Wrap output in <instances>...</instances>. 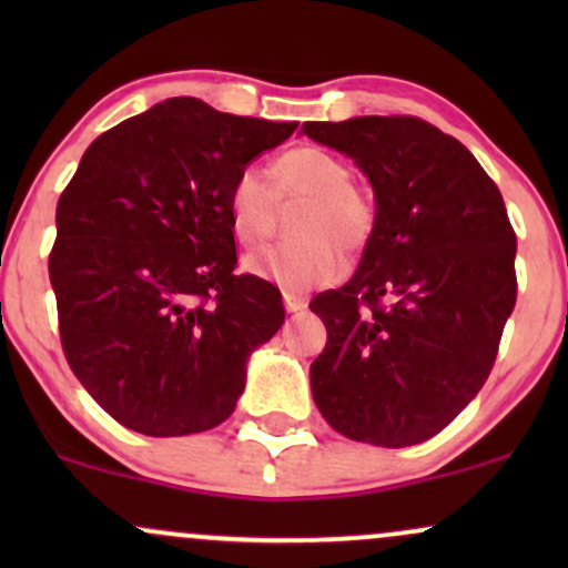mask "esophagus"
<instances>
[{
  "mask_svg": "<svg viewBox=\"0 0 568 568\" xmlns=\"http://www.w3.org/2000/svg\"><path fill=\"white\" fill-rule=\"evenodd\" d=\"M283 304H285V310H288V312H302L306 306V296H302V293L285 291L283 293Z\"/></svg>",
  "mask_w": 568,
  "mask_h": 568,
  "instance_id": "esophagus-1",
  "label": "esophagus"
}]
</instances>
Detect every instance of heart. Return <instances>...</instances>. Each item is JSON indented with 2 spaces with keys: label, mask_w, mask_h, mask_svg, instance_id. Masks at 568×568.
Instances as JSON below:
<instances>
[{
  "label": "heart",
  "mask_w": 568,
  "mask_h": 568,
  "mask_svg": "<svg viewBox=\"0 0 568 568\" xmlns=\"http://www.w3.org/2000/svg\"><path fill=\"white\" fill-rule=\"evenodd\" d=\"M272 186L245 168L230 186V221L243 245H258L275 232L280 202L304 200L291 243L247 256V272L288 291H310L342 275V253L366 251L376 230L374 192L349 179L347 165L321 146H296L272 162Z\"/></svg>",
  "instance_id": "heart-1"
}]
</instances>
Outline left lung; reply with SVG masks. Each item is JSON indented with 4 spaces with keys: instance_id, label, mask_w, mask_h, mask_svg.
I'll return each mask as SVG.
<instances>
[{
    "instance_id": "obj_1",
    "label": "left lung",
    "mask_w": 568,
    "mask_h": 568,
    "mask_svg": "<svg viewBox=\"0 0 568 568\" xmlns=\"http://www.w3.org/2000/svg\"><path fill=\"white\" fill-rule=\"evenodd\" d=\"M302 133L355 160L376 197L357 272L310 304L328 331L312 397L344 438L416 446L452 425L497 361L518 296L505 202L465 143L419 116L304 122Z\"/></svg>"
}]
</instances>
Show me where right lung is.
Here are the masks:
<instances>
[{"label":"right lung","mask_w":568,"mask_h":568,"mask_svg":"<svg viewBox=\"0 0 568 568\" xmlns=\"http://www.w3.org/2000/svg\"><path fill=\"white\" fill-rule=\"evenodd\" d=\"M293 130L168 98L82 154L55 207L58 331L77 379L128 429L175 438L221 425L251 352L283 325L275 285L234 272L226 197Z\"/></svg>","instance_id":"1"}]
</instances>
